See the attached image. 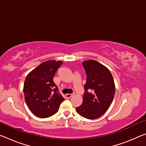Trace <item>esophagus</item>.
Listing matches in <instances>:
<instances>
[{
    "instance_id": "34e87169",
    "label": "esophagus",
    "mask_w": 146,
    "mask_h": 146,
    "mask_svg": "<svg viewBox=\"0 0 146 146\" xmlns=\"http://www.w3.org/2000/svg\"><path fill=\"white\" fill-rule=\"evenodd\" d=\"M72 96H73V94H68L66 95V97L67 99L71 98Z\"/></svg>"
}]
</instances>
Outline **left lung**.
Masks as SVG:
<instances>
[{"label":"left lung","mask_w":146,"mask_h":146,"mask_svg":"<svg viewBox=\"0 0 146 146\" xmlns=\"http://www.w3.org/2000/svg\"><path fill=\"white\" fill-rule=\"evenodd\" d=\"M86 73L82 105L76 108L78 114L87 119H96L110 107L115 94L112 75L107 68L93 60L82 63Z\"/></svg>","instance_id":"left-lung-1"}]
</instances>
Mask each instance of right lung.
I'll return each instance as SVG.
<instances>
[{
	"mask_svg": "<svg viewBox=\"0 0 146 146\" xmlns=\"http://www.w3.org/2000/svg\"><path fill=\"white\" fill-rule=\"evenodd\" d=\"M61 61L43 62L27 76L23 92L30 110L37 117L45 118L58 112L64 100L53 81Z\"/></svg>",
	"mask_w": 146,
	"mask_h": 146,
	"instance_id": "obj_1",
	"label": "right lung"
}]
</instances>
